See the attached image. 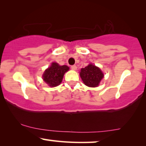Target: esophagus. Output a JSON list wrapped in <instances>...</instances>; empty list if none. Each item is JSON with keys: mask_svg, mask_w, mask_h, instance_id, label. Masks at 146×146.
Masks as SVG:
<instances>
[{"mask_svg": "<svg viewBox=\"0 0 146 146\" xmlns=\"http://www.w3.org/2000/svg\"><path fill=\"white\" fill-rule=\"evenodd\" d=\"M71 69L72 70H76L77 69V66L76 65H72L71 66Z\"/></svg>", "mask_w": 146, "mask_h": 146, "instance_id": "1", "label": "esophagus"}]
</instances>
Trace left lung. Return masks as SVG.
Instances as JSON below:
<instances>
[{"label": "left lung", "instance_id": "1", "mask_svg": "<svg viewBox=\"0 0 146 146\" xmlns=\"http://www.w3.org/2000/svg\"><path fill=\"white\" fill-rule=\"evenodd\" d=\"M79 75L84 84L90 87H98L104 76L102 70L93 64L82 68Z\"/></svg>", "mask_w": 146, "mask_h": 146}]
</instances>
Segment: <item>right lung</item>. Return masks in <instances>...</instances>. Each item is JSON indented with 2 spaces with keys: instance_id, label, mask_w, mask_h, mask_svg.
<instances>
[{
  "instance_id": "right-lung-1",
  "label": "right lung",
  "mask_w": 146,
  "mask_h": 146,
  "mask_svg": "<svg viewBox=\"0 0 146 146\" xmlns=\"http://www.w3.org/2000/svg\"><path fill=\"white\" fill-rule=\"evenodd\" d=\"M69 67L67 65H59L57 63L53 62L51 65L44 71L42 79L48 86L54 87L61 84L63 76Z\"/></svg>"
}]
</instances>
